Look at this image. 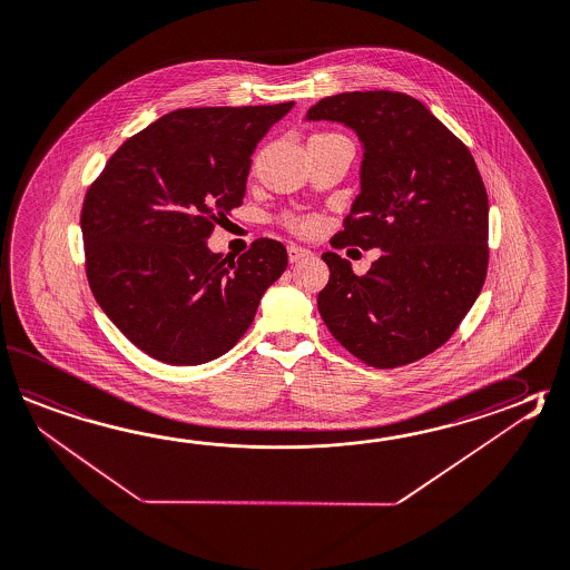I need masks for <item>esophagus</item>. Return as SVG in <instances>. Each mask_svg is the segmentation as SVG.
<instances>
[{"label": "esophagus", "mask_w": 570, "mask_h": 570, "mask_svg": "<svg viewBox=\"0 0 570 570\" xmlns=\"http://www.w3.org/2000/svg\"><path fill=\"white\" fill-rule=\"evenodd\" d=\"M313 256V252H308L306 247H301V245H288V259H291L292 264L294 262H301V259H306V257Z\"/></svg>", "instance_id": "esophagus-1"}]
</instances>
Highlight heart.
<instances>
[{
    "mask_svg": "<svg viewBox=\"0 0 570 570\" xmlns=\"http://www.w3.org/2000/svg\"><path fill=\"white\" fill-rule=\"evenodd\" d=\"M313 138L314 140H331V138H343V136H338V134H316ZM286 223H288L291 229L298 233H311L314 229V225H316L313 217H291V219H286Z\"/></svg>",
    "mask_w": 570,
    "mask_h": 570,
    "instance_id": "heart-1",
    "label": "heart"
}]
</instances>
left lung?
<instances>
[{"label": "left lung", "mask_w": 570, "mask_h": 570, "mask_svg": "<svg viewBox=\"0 0 570 570\" xmlns=\"http://www.w3.org/2000/svg\"><path fill=\"white\" fill-rule=\"evenodd\" d=\"M360 138L361 193L335 247H380L365 276L326 252L318 313L348 353L397 367L444 345L488 274L489 203L475 160L419 99L353 91L313 105Z\"/></svg>", "instance_id": "8db88e82"}]
</instances>
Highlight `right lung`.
<instances>
[{
	"label": "right lung",
	"instance_id": "right-lung-1",
	"mask_svg": "<svg viewBox=\"0 0 570 570\" xmlns=\"http://www.w3.org/2000/svg\"><path fill=\"white\" fill-rule=\"evenodd\" d=\"M292 107L173 111L121 144L89 188L81 229L95 301L154 360L225 355L288 266L274 239L237 259L213 254L207 239L242 205L257 141Z\"/></svg>",
	"mask_w": 570,
	"mask_h": 570
}]
</instances>
